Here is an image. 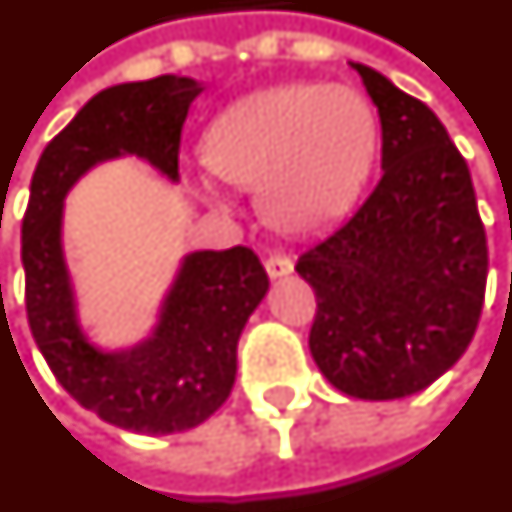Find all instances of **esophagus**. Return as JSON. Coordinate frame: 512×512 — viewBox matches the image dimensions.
I'll return each mask as SVG.
<instances>
[{"instance_id": "esophagus-1", "label": "esophagus", "mask_w": 512, "mask_h": 512, "mask_svg": "<svg viewBox=\"0 0 512 512\" xmlns=\"http://www.w3.org/2000/svg\"><path fill=\"white\" fill-rule=\"evenodd\" d=\"M266 271L271 280H280V277H288L293 271V263L291 257L285 255H271L266 257Z\"/></svg>"}]
</instances>
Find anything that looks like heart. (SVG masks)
<instances>
[{"label":"heart","mask_w":512,"mask_h":512,"mask_svg":"<svg viewBox=\"0 0 512 512\" xmlns=\"http://www.w3.org/2000/svg\"><path fill=\"white\" fill-rule=\"evenodd\" d=\"M380 149L377 110L346 82H291L244 96L205 132V160L235 188H260L268 224L316 232L363 194ZM210 194V188L202 185Z\"/></svg>","instance_id":"heart-1"}]
</instances>
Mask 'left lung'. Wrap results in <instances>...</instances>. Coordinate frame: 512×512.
Masks as SVG:
<instances>
[{
	"label": "left lung",
	"instance_id": "8db88e82",
	"mask_svg": "<svg viewBox=\"0 0 512 512\" xmlns=\"http://www.w3.org/2000/svg\"><path fill=\"white\" fill-rule=\"evenodd\" d=\"M363 77L382 124V180L299 257L316 291L310 355L346 396L388 402L455 366L485 299L488 244L466 160L424 102Z\"/></svg>",
	"mask_w": 512,
	"mask_h": 512
}]
</instances>
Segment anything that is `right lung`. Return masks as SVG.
<instances>
[{
  "mask_svg": "<svg viewBox=\"0 0 512 512\" xmlns=\"http://www.w3.org/2000/svg\"><path fill=\"white\" fill-rule=\"evenodd\" d=\"M202 91V82L177 74L99 91L44 149L21 224L27 318L41 355L85 410L141 435L194 430L227 402L238 338L268 293V277L246 246L188 252L149 335L127 349H102L82 330L66 263V196L88 171L119 157L180 180V132Z\"/></svg>",
  "mask_w": 512,
  "mask_h": 512,
  "instance_id": "obj_1",
  "label": "right lung"
}]
</instances>
